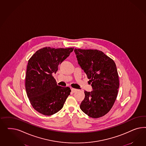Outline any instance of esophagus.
Wrapping results in <instances>:
<instances>
[{"label": "esophagus", "mask_w": 146, "mask_h": 146, "mask_svg": "<svg viewBox=\"0 0 146 146\" xmlns=\"http://www.w3.org/2000/svg\"><path fill=\"white\" fill-rule=\"evenodd\" d=\"M71 90H72V93H75L76 92H77L78 90V89H76L74 88H72L71 89Z\"/></svg>", "instance_id": "obj_1"}]
</instances>
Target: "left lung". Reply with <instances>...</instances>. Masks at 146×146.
Masks as SVG:
<instances>
[{
  "mask_svg": "<svg viewBox=\"0 0 146 146\" xmlns=\"http://www.w3.org/2000/svg\"><path fill=\"white\" fill-rule=\"evenodd\" d=\"M78 64L92 83L93 90L84 91L80 109L98 118L109 112L117 98L119 81L115 62L101 51L74 49Z\"/></svg>",
  "mask_w": 146,
  "mask_h": 146,
  "instance_id": "obj_1",
  "label": "left lung"
}]
</instances>
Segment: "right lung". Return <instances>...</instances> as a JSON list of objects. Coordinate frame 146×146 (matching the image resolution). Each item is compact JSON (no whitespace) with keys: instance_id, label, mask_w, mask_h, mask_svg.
Here are the masks:
<instances>
[{"instance_id":"right-lung-1","label":"right lung","mask_w":146,"mask_h":146,"mask_svg":"<svg viewBox=\"0 0 146 146\" xmlns=\"http://www.w3.org/2000/svg\"><path fill=\"white\" fill-rule=\"evenodd\" d=\"M74 48L45 47L37 51L29 59L25 86L33 108L40 113L51 115L60 110L71 89L58 86L52 73L68 57Z\"/></svg>"}]
</instances>
